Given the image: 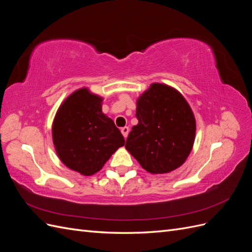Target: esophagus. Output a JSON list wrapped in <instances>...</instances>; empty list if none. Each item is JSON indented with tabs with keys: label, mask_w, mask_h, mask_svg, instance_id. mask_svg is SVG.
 Segmentation results:
<instances>
[{
	"label": "esophagus",
	"mask_w": 252,
	"mask_h": 252,
	"mask_svg": "<svg viewBox=\"0 0 252 252\" xmlns=\"http://www.w3.org/2000/svg\"><path fill=\"white\" fill-rule=\"evenodd\" d=\"M121 132H122V134H123L124 138L126 139L128 133H129V127H123V128L121 129Z\"/></svg>",
	"instance_id": "1"
}]
</instances>
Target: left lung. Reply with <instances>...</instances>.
<instances>
[{"label":"left lung","instance_id":"1","mask_svg":"<svg viewBox=\"0 0 252 252\" xmlns=\"http://www.w3.org/2000/svg\"><path fill=\"white\" fill-rule=\"evenodd\" d=\"M138 125L126 140V149L143 168L168 173L185 163L192 150L196 123L193 111L179 90L152 83L136 100Z\"/></svg>","mask_w":252,"mask_h":252}]
</instances>
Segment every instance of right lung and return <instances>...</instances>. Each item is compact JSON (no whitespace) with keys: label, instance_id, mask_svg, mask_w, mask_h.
Listing matches in <instances>:
<instances>
[{"label":"right lung","instance_id":"obj_1","mask_svg":"<svg viewBox=\"0 0 252 252\" xmlns=\"http://www.w3.org/2000/svg\"><path fill=\"white\" fill-rule=\"evenodd\" d=\"M104 97L82 87L60 105L52 122V142L66 167L89 177L100 171L125 140L102 111Z\"/></svg>","mask_w":252,"mask_h":252}]
</instances>
